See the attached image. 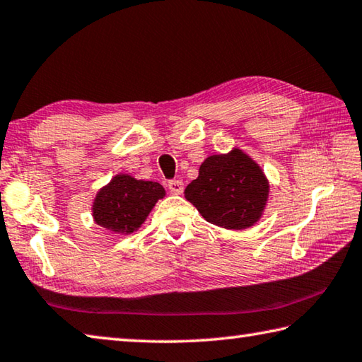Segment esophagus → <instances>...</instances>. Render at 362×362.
<instances>
[{
    "label": "esophagus",
    "mask_w": 362,
    "mask_h": 362,
    "mask_svg": "<svg viewBox=\"0 0 362 362\" xmlns=\"http://www.w3.org/2000/svg\"><path fill=\"white\" fill-rule=\"evenodd\" d=\"M168 187L170 189V193H174V194H180L183 192V182L182 180H169Z\"/></svg>",
    "instance_id": "obj_1"
}]
</instances>
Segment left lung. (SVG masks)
<instances>
[{"label": "left lung", "mask_w": 362, "mask_h": 362, "mask_svg": "<svg viewBox=\"0 0 362 362\" xmlns=\"http://www.w3.org/2000/svg\"><path fill=\"white\" fill-rule=\"evenodd\" d=\"M185 198L212 225L226 229L253 226L264 212L269 182L262 169L240 148L207 156Z\"/></svg>", "instance_id": "left-lung-1"}]
</instances>
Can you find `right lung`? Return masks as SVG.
I'll return each instance as SVG.
<instances>
[{
  "label": "right lung",
  "instance_id": "right-lung-1",
  "mask_svg": "<svg viewBox=\"0 0 362 362\" xmlns=\"http://www.w3.org/2000/svg\"><path fill=\"white\" fill-rule=\"evenodd\" d=\"M164 188L158 182L137 180L128 174H118L98 192L93 201L96 225L114 234H131L142 226L150 210L163 199Z\"/></svg>",
  "mask_w": 362,
  "mask_h": 362
}]
</instances>
